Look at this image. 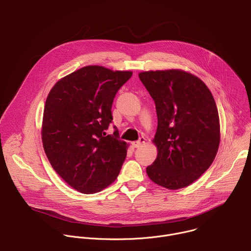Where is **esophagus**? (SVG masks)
<instances>
[{
  "mask_svg": "<svg viewBox=\"0 0 251 251\" xmlns=\"http://www.w3.org/2000/svg\"><path fill=\"white\" fill-rule=\"evenodd\" d=\"M145 138L144 137H140V139L138 140V141H135V142H133L132 143V145H133V147H135V148H138V147H140L141 145H143L145 143Z\"/></svg>",
  "mask_w": 251,
  "mask_h": 251,
  "instance_id": "esophagus-1",
  "label": "esophagus"
}]
</instances>
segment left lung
Wrapping results in <instances>:
<instances>
[{"mask_svg": "<svg viewBox=\"0 0 251 251\" xmlns=\"http://www.w3.org/2000/svg\"><path fill=\"white\" fill-rule=\"evenodd\" d=\"M156 105L158 156L146 171L169 190L190 186L209 168L219 150L220 118L213 96L196 75L170 69L139 74Z\"/></svg>", "mask_w": 251, "mask_h": 251, "instance_id": "1", "label": "left lung"}]
</instances>
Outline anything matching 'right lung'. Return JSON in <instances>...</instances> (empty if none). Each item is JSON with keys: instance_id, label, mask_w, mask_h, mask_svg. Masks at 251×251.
<instances>
[{"instance_id": "right-lung-1", "label": "right lung", "mask_w": 251, "mask_h": 251, "mask_svg": "<svg viewBox=\"0 0 251 251\" xmlns=\"http://www.w3.org/2000/svg\"><path fill=\"white\" fill-rule=\"evenodd\" d=\"M132 76L99 65L84 66L58 80L44 110L42 140L47 157L63 180L82 194H94L118 176L128 144L119 139L111 108L116 93Z\"/></svg>"}]
</instances>
